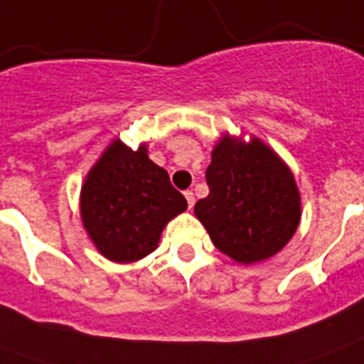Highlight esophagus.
<instances>
[{
    "instance_id": "1",
    "label": "esophagus",
    "mask_w": 364,
    "mask_h": 364,
    "mask_svg": "<svg viewBox=\"0 0 364 364\" xmlns=\"http://www.w3.org/2000/svg\"><path fill=\"white\" fill-rule=\"evenodd\" d=\"M185 198H187L188 210H193V205H194V194H193V191H185Z\"/></svg>"
}]
</instances>
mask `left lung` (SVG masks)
Listing matches in <instances>:
<instances>
[{"mask_svg":"<svg viewBox=\"0 0 364 364\" xmlns=\"http://www.w3.org/2000/svg\"><path fill=\"white\" fill-rule=\"evenodd\" d=\"M210 194L194 213L221 253L253 264L279 253L300 223V193L287 164L259 137L223 136L205 170Z\"/></svg>","mask_w":364,"mask_h":364,"instance_id":"left-lung-1","label":"left lung"}]
</instances>
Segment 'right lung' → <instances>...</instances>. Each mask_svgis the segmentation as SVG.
I'll return each mask as SVG.
<instances>
[{
	"instance_id": "add662e5",
	"label": "right lung",
	"mask_w": 364,
	"mask_h": 364,
	"mask_svg": "<svg viewBox=\"0 0 364 364\" xmlns=\"http://www.w3.org/2000/svg\"><path fill=\"white\" fill-rule=\"evenodd\" d=\"M187 210L170 176L147 156L115 139L88 171L81 188V219L88 238L113 262L153 253L168 223Z\"/></svg>"
}]
</instances>
